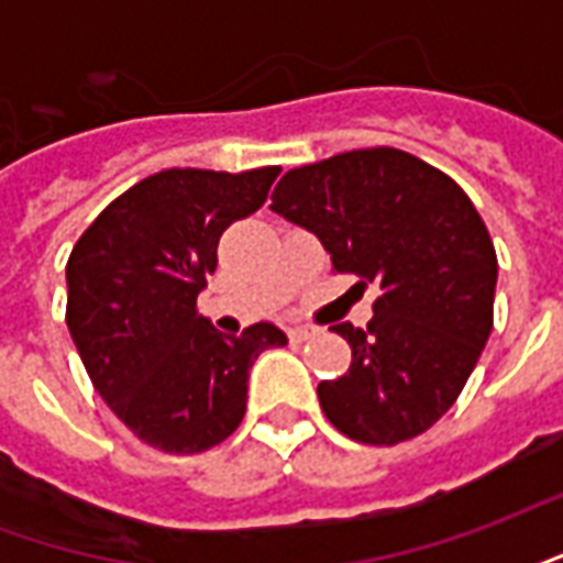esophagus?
<instances>
[{
	"label": "esophagus",
	"instance_id": "esophagus-1",
	"mask_svg": "<svg viewBox=\"0 0 563 563\" xmlns=\"http://www.w3.org/2000/svg\"><path fill=\"white\" fill-rule=\"evenodd\" d=\"M310 334H313V329H310V325H292V329H289V341L301 343V341H307Z\"/></svg>",
	"mask_w": 563,
	"mask_h": 563
}]
</instances>
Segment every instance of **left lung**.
I'll list each match as a JSON object with an SVG mask.
<instances>
[{
    "label": "left lung",
    "instance_id": "1",
    "mask_svg": "<svg viewBox=\"0 0 563 563\" xmlns=\"http://www.w3.org/2000/svg\"><path fill=\"white\" fill-rule=\"evenodd\" d=\"M271 210L317 234L338 274L379 286L367 329H331L353 362L319 383L322 413L367 446L428 431L461 395L495 322V244L471 198L413 153L367 147L286 172Z\"/></svg>",
    "mask_w": 563,
    "mask_h": 563
}]
</instances>
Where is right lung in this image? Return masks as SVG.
Masks as SVG:
<instances>
[{"mask_svg": "<svg viewBox=\"0 0 563 563\" xmlns=\"http://www.w3.org/2000/svg\"><path fill=\"white\" fill-rule=\"evenodd\" d=\"M280 168H168L114 198L66 265V322L104 404L147 446L196 455L234 434L250 367L286 334L256 322L220 334L196 298L217 271V244L256 213Z\"/></svg>", "mask_w": 563, "mask_h": 563, "instance_id": "obj_1", "label": "right lung"}]
</instances>
